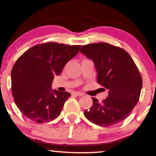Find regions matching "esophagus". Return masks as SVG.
<instances>
[{"label": "esophagus", "instance_id": "obj_1", "mask_svg": "<svg viewBox=\"0 0 156 156\" xmlns=\"http://www.w3.org/2000/svg\"><path fill=\"white\" fill-rule=\"evenodd\" d=\"M73 94H75V95H77V96H83V94L82 92H73Z\"/></svg>", "mask_w": 156, "mask_h": 156}]
</instances>
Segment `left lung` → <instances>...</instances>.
I'll use <instances>...</instances> for the list:
<instances>
[{
  "label": "left lung",
  "instance_id": "obj_1",
  "mask_svg": "<svg viewBox=\"0 0 156 156\" xmlns=\"http://www.w3.org/2000/svg\"><path fill=\"white\" fill-rule=\"evenodd\" d=\"M80 52L94 62L98 83L108 91V97L101 103L92 98L93 104L84 111V116L102 127L118 124L139 100L142 78L136 65L124 49L108 43L87 44Z\"/></svg>",
  "mask_w": 156,
  "mask_h": 156
}]
</instances>
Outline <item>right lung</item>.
Returning a JSON list of instances; mask_svg holds the SVG:
<instances>
[{"label": "right lung", "mask_w": 156, "mask_h": 156, "mask_svg": "<svg viewBox=\"0 0 156 156\" xmlns=\"http://www.w3.org/2000/svg\"><path fill=\"white\" fill-rule=\"evenodd\" d=\"M80 45L39 44L16 61L11 73L12 93L23 114L32 121L48 122L60 115L69 92L52 90L54 76L79 52Z\"/></svg>", "instance_id": "add662e5"}]
</instances>
